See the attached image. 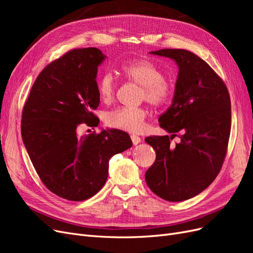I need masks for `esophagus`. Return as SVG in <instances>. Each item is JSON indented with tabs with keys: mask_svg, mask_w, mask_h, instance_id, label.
<instances>
[{
	"mask_svg": "<svg viewBox=\"0 0 253 253\" xmlns=\"http://www.w3.org/2000/svg\"><path fill=\"white\" fill-rule=\"evenodd\" d=\"M131 139H132L134 145H137V144H139V143L141 142V138H140V137L136 136V135H131Z\"/></svg>",
	"mask_w": 253,
	"mask_h": 253,
	"instance_id": "34e87169",
	"label": "esophagus"
}]
</instances>
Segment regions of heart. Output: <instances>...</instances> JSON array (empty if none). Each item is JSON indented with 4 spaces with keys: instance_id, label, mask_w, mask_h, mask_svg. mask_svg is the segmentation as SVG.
I'll use <instances>...</instances> for the list:
<instances>
[{
    "instance_id": "1",
    "label": "heart",
    "mask_w": 253,
    "mask_h": 253,
    "mask_svg": "<svg viewBox=\"0 0 253 253\" xmlns=\"http://www.w3.org/2000/svg\"><path fill=\"white\" fill-rule=\"evenodd\" d=\"M121 73L128 80L142 86V98L152 105L164 104L170 96V87L164 73L147 60L133 61L122 65ZM99 97L104 102L113 100L116 91V79L110 72L103 73L97 81ZM147 111L141 108H117L106 113L105 124L113 128L129 133H139L144 128Z\"/></svg>"
}]
</instances>
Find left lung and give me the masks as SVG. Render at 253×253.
<instances>
[{"instance_id":"8db88e82","label":"left lung","mask_w":253,"mask_h":253,"mask_svg":"<svg viewBox=\"0 0 253 253\" xmlns=\"http://www.w3.org/2000/svg\"><path fill=\"white\" fill-rule=\"evenodd\" d=\"M173 60L178 66L170 108L159 117L171 137L145 138L156 152L145 181L157 196L181 202L200 194L215 179L223 166L231 127L228 89L204 60L186 49L150 51ZM180 132L175 147L169 139Z\"/></svg>"}]
</instances>
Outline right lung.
<instances>
[{"instance_id": "1", "label": "right lung", "mask_w": 253, "mask_h": 253, "mask_svg": "<svg viewBox=\"0 0 253 253\" xmlns=\"http://www.w3.org/2000/svg\"><path fill=\"white\" fill-rule=\"evenodd\" d=\"M106 56L96 47L74 49L38 76L22 113L21 134L44 185L56 195L81 202L108 179L113 155L132 147L127 133L106 128L77 135L81 124L98 126V67Z\"/></svg>"}]
</instances>
